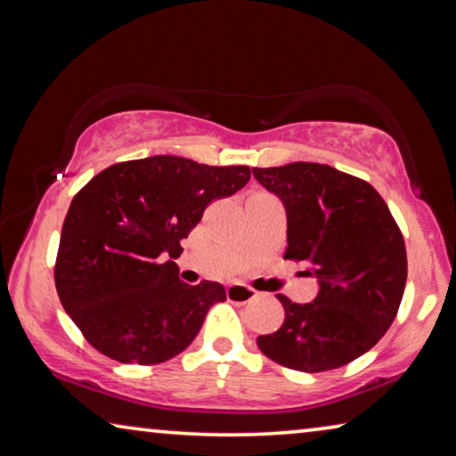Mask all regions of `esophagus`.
Instances as JSON below:
<instances>
[{"label": "esophagus", "instance_id": "esophagus-1", "mask_svg": "<svg viewBox=\"0 0 456 456\" xmlns=\"http://www.w3.org/2000/svg\"><path fill=\"white\" fill-rule=\"evenodd\" d=\"M256 296H257V291L245 283H231L227 288V297L231 299V302H237V304L251 302Z\"/></svg>", "mask_w": 456, "mask_h": 456}]
</instances>
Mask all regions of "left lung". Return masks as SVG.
I'll return each instance as SVG.
<instances>
[{
  "instance_id": "left-lung-1",
  "label": "left lung",
  "mask_w": 456,
  "mask_h": 456,
  "mask_svg": "<svg viewBox=\"0 0 456 456\" xmlns=\"http://www.w3.org/2000/svg\"><path fill=\"white\" fill-rule=\"evenodd\" d=\"M281 199L285 259L302 261L320 291L312 304L281 293L285 320L259 336V350L285 368L326 372L374 348L395 322L406 285V247L372 184L318 163L253 168Z\"/></svg>"
}]
</instances>
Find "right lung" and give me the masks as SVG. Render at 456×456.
Instances as JSON below:
<instances>
[{"label":"right lung","instance_id":"1","mask_svg":"<svg viewBox=\"0 0 456 456\" xmlns=\"http://www.w3.org/2000/svg\"><path fill=\"white\" fill-rule=\"evenodd\" d=\"M249 176V167L157 154L104 168L72 199L53 280L66 314L98 352L151 366L195 339L227 293L217 281H181L175 259L207 205Z\"/></svg>","mask_w":456,"mask_h":456}]
</instances>
